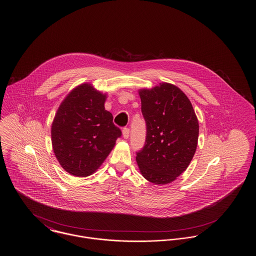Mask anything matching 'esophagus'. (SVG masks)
I'll return each instance as SVG.
<instances>
[{"mask_svg":"<svg viewBox=\"0 0 256 256\" xmlns=\"http://www.w3.org/2000/svg\"><path fill=\"white\" fill-rule=\"evenodd\" d=\"M122 136L124 139H128L130 137V128H122Z\"/></svg>","mask_w":256,"mask_h":256,"instance_id":"1","label":"esophagus"}]
</instances>
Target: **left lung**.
<instances>
[{"mask_svg":"<svg viewBox=\"0 0 256 256\" xmlns=\"http://www.w3.org/2000/svg\"><path fill=\"white\" fill-rule=\"evenodd\" d=\"M146 121L145 146L136 152L141 174L164 185L176 180L189 166L198 138V121L188 97L178 86L161 82L140 89Z\"/></svg>","mask_w":256,"mask_h":256,"instance_id":"left-lung-1","label":"left lung"}]
</instances>
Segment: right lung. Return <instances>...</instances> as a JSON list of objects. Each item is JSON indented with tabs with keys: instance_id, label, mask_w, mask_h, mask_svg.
<instances>
[{
	"instance_id": "right-lung-1",
	"label": "right lung",
	"mask_w": 256,
	"mask_h": 256,
	"mask_svg": "<svg viewBox=\"0 0 256 256\" xmlns=\"http://www.w3.org/2000/svg\"><path fill=\"white\" fill-rule=\"evenodd\" d=\"M106 94L90 84L76 86L65 97L52 124V145L61 167L86 178L100 167L122 135L104 108Z\"/></svg>"
}]
</instances>
